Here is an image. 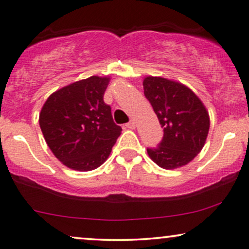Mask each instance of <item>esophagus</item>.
I'll list each match as a JSON object with an SVG mask.
<instances>
[{"instance_id":"esophagus-1","label":"esophagus","mask_w":249,"mask_h":249,"mask_svg":"<svg viewBox=\"0 0 249 249\" xmlns=\"http://www.w3.org/2000/svg\"><path fill=\"white\" fill-rule=\"evenodd\" d=\"M125 126H126L127 128H130V130H134V128H136V123H134L133 121H131V122H128Z\"/></svg>"}]
</instances>
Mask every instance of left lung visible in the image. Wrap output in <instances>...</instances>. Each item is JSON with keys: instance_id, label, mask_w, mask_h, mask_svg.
<instances>
[{"instance_id": "obj_1", "label": "left lung", "mask_w": 249, "mask_h": 249, "mask_svg": "<svg viewBox=\"0 0 249 249\" xmlns=\"http://www.w3.org/2000/svg\"><path fill=\"white\" fill-rule=\"evenodd\" d=\"M142 86L163 127L160 145L147 148L149 158L163 169L185 166L204 147L210 128L208 110L198 96L178 81L146 76Z\"/></svg>"}]
</instances>
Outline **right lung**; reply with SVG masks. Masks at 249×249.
<instances>
[{"instance_id":"obj_1","label":"right lung","mask_w":249,"mask_h":249,"mask_svg":"<svg viewBox=\"0 0 249 249\" xmlns=\"http://www.w3.org/2000/svg\"><path fill=\"white\" fill-rule=\"evenodd\" d=\"M109 76H90L51 94L39 125L54 157L68 168L89 172L106 162L122 127L103 96Z\"/></svg>"}]
</instances>
